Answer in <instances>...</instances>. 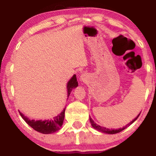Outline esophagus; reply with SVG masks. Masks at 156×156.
Returning a JSON list of instances; mask_svg holds the SVG:
<instances>
[{
  "label": "esophagus",
  "instance_id": "1",
  "mask_svg": "<svg viewBox=\"0 0 156 156\" xmlns=\"http://www.w3.org/2000/svg\"><path fill=\"white\" fill-rule=\"evenodd\" d=\"M80 80H84V79H85V76H84V75H81V76H80Z\"/></svg>",
  "mask_w": 156,
  "mask_h": 156
}]
</instances>
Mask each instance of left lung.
<instances>
[{
    "instance_id": "8db88e82",
    "label": "left lung",
    "mask_w": 156,
    "mask_h": 156,
    "mask_svg": "<svg viewBox=\"0 0 156 156\" xmlns=\"http://www.w3.org/2000/svg\"><path fill=\"white\" fill-rule=\"evenodd\" d=\"M139 115H140V113H139L138 115H137V117L135 118L134 119L132 120V121H130V123H128L126 126H124V127H123V128H118V129H108V128H105V127H101V126L98 125V124L95 123V122L93 121V120L90 117V123H91V126H92V127L94 128V129L97 130L98 131L103 133H106V134H115V133H118L121 132L122 130H123L124 129H126V128L128 127V126L131 125V124L133 123L134 121H136V120H137V118H138Z\"/></svg>"
}]
</instances>
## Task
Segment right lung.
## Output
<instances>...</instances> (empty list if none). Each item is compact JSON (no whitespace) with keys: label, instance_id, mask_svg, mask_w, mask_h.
<instances>
[{"label":"right lung","instance_id":"obj_1","mask_svg":"<svg viewBox=\"0 0 156 156\" xmlns=\"http://www.w3.org/2000/svg\"><path fill=\"white\" fill-rule=\"evenodd\" d=\"M78 81H77V78L76 75H73L72 78L69 80V81L67 83V93H68V97L71 93L72 90L73 88H76L78 87ZM65 110L66 108L63 110L59 115L52 118V119L48 120H30V118L24 115L21 112L19 111L20 115L21 116L23 119L33 129L36 131L43 134H51L53 133L58 131L61 129V126H63L64 117H65Z\"/></svg>","mask_w":156,"mask_h":156}]
</instances>
